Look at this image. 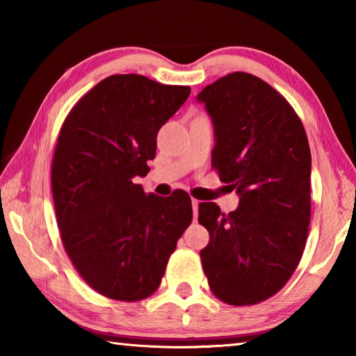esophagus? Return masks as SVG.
<instances>
[{"instance_id":"obj_1","label":"esophagus","mask_w":356,"mask_h":356,"mask_svg":"<svg viewBox=\"0 0 356 356\" xmlns=\"http://www.w3.org/2000/svg\"><path fill=\"white\" fill-rule=\"evenodd\" d=\"M197 206H200V201L193 197V200H191V207H193V213H195V218L197 216Z\"/></svg>"}]
</instances>
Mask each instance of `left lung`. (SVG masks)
Returning <instances> with one entry per match:
<instances>
[{
  "mask_svg": "<svg viewBox=\"0 0 356 356\" xmlns=\"http://www.w3.org/2000/svg\"><path fill=\"white\" fill-rule=\"evenodd\" d=\"M212 118V166L236 190L227 215L200 204L209 231L201 261L227 305H256L280 292L303 254L311 220V150L291 104L268 83L234 72L197 94Z\"/></svg>",
  "mask_w": 356,
  "mask_h": 356,
  "instance_id": "left-lung-1",
  "label": "left lung"
}]
</instances>
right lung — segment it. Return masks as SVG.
I'll return each mask as SVG.
<instances>
[{
	"instance_id": "1",
	"label": "right lung",
	"mask_w": 356,
	"mask_h": 356,
	"mask_svg": "<svg viewBox=\"0 0 356 356\" xmlns=\"http://www.w3.org/2000/svg\"><path fill=\"white\" fill-rule=\"evenodd\" d=\"M188 86L111 75L84 94L59 131L51 190L64 250L95 292L140 301L159 289L193 220L184 190L146 195L156 134L185 104Z\"/></svg>"
}]
</instances>
